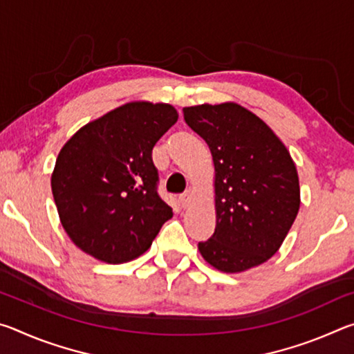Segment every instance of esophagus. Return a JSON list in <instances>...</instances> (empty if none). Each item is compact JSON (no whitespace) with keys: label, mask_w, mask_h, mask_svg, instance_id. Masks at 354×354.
Returning a JSON list of instances; mask_svg holds the SVG:
<instances>
[{"label":"esophagus","mask_w":354,"mask_h":354,"mask_svg":"<svg viewBox=\"0 0 354 354\" xmlns=\"http://www.w3.org/2000/svg\"><path fill=\"white\" fill-rule=\"evenodd\" d=\"M190 200H192V194H190V190L184 192V194L179 195V203H181V206H183V207H187V206H189V203H190Z\"/></svg>","instance_id":"obj_1"}]
</instances>
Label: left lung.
Returning <instances> with one entry per match:
<instances>
[{
	"label": "left lung",
	"mask_w": 354,
	"mask_h": 354,
	"mask_svg": "<svg viewBox=\"0 0 354 354\" xmlns=\"http://www.w3.org/2000/svg\"><path fill=\"white\" fill-rule=\"evenodd\" d=\"M215 169L217 225L198 243L205 261L239 273L277 253L297 218L299 183L290 153L262 120L236 103L184 107Z\"/></svg>",
	"instance_id": "left-lung-1"
}]
</instances>
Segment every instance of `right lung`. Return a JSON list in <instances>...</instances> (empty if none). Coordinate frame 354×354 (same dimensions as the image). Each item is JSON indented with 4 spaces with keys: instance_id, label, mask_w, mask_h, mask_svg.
<instances>
[{
    "instance_id": "add662e5",
    "label": "right lung",
    "mask_w": 354,
    "mask_h": 354,
    "mask_svg": "<svg viewBox=\"0 0 354 354\" xmlns=\"http://www.w3.org/2000/svg\"><path fill=\"white\" fill-rule=\"evenodd\" d=\"M178 120L173 106L134 101L87 123L62 147L51 189L65 232L107 263L151 247L171 207L158 195L153 147Z\"/></svg>"
}]
</instances>
